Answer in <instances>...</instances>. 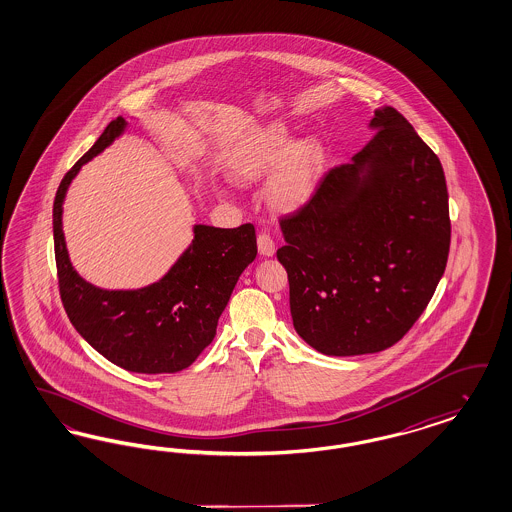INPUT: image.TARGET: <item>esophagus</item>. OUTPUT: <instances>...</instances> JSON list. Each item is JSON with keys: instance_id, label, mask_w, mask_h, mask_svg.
Returning <instances> with one entry per match:
<instances>
[{"instance_id": "1", "label": "esophagus", "mask_w": 512, "mask_h": 512, "mask_svg": "<svg viewBox=\"0 0 512 512\" xmlns=\"http://www.w3.org/2000/svg\"><path fill=\"white\" fill-rule=\"evenodd\" d=\"M257 247H259V253L266 255V257L274 255V251H276V244H274V240H272V236L268 232H261L257 236Z\"/></svg>"}]
</instances>
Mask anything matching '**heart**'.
<instances>
[{"mask_svg":"<svg viewBox=\"0 0 512 512\" xmlns=\"http://www.w3.org/2000/svg\"><path fill=\"white\" fill-rule=\"evenodd\" d=\"M291 145V136L283 126H274L251 136L232 164L230 176L238 183H255L270 176L268 200L280 210L300 206L318 183L323 172L325 153L321 143L304 140Z\"/></svg>","mask_w":512,"mask_h":512,"instance_id":"b5f03b06","label":"heart"}]
</instances>
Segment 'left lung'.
<instances>
[{
    "label": "left lung",
    "instance_id": "8db88e82",
    "mask_svg": "<svg viewBox=\"0 0 512 512\" xmlns=\"http://www.w3.org/2000/svg\"><path fill=\"white\" fill-rule=\"evenodd\" d=\"M371 141L329 168L283 215L297 333L325 355L388 350L412 329L450 251L448 189L439 157L395 107L374 111Z\"/></svg>",
    "mask_w": 512,
    "mask_h": 512
}]
</instances>
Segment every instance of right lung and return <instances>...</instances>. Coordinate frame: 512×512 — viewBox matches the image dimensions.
Instances as JSON below:
<instances>
[{
	"label": "right lung",
	"instance_id": "1",
	"mask_svg": "<svg viewBox=\"0 0 512 512\" xmlns=\"http://www.w3.org/2000/svg\"><path fill=\"white\" fill-rule=\"evenodd\" d=\"M124 128L123 117L77 160L54 196V259L58 291L71 325L96 352L124 371L170 374L191 367L212 344L217 321L240 274L257 255L251 223L236 229L194 227V240L174 268L138 291H104L71 266L62 232V202L71 179Z\"/></svg>",
	"mask_w": 512,
	"mask_h": 512
}]
</instances>
